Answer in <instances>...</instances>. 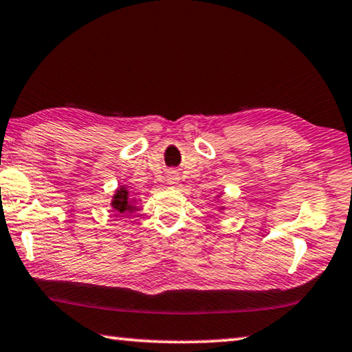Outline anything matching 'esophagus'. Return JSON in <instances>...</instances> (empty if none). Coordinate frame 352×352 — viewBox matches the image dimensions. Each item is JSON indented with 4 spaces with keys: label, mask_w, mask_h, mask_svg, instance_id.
<instances>
[{
    "label": "esophagus",
    "mask_w": 352,
    "mask_h": 352,
    "mask_svg": "<svg viewBox=\"0 0 352 352\" xmlns=\"http://www.w3.org/2000/svg\"><path fill=\"white\" fill-rule=\"evenodd\" d=\"M167 183H169V185H175V183H178V177L174 174V172L169 175V178H167Z\"/></svg>",
    "instance_id": "esophagus-1"
}]
</instances>
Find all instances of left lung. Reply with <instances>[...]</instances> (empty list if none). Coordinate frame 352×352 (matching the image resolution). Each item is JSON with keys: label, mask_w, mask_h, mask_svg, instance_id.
<instances>
[{"label": "left lung", "mask_w": 352, "mask_h": 352, "mask_svg": "<svg viewBox=\"0 0 352 352\" xmlns=\"http://www.w3.org/2000/svg\"><path fill=\"white\" fill-rule=\"evenodd\" d=\"M220 210H225V207H221V209Z\"/></svg>", "instance_id": "1"}]
</instances>
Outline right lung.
I'll return each instance as SVG.
<instances>
[{"mask_svg":"<svg viewBox=\"0 0 352 352\" xmlns=\"http://www.w3.org/2000/svg\"><path fill=\"white\" fill-rule=\"evenodd\" d=\"M110 206L115 209L116 212H121V214H126V212H135L137 207V199L133 197V195L129 191V188L126 185H121L118 190L115 191V195L111 197Z\"/></svg>","mask_w":352,"mask_h":352,"instance_id":"1","label":"right lung"}]
</instances>
